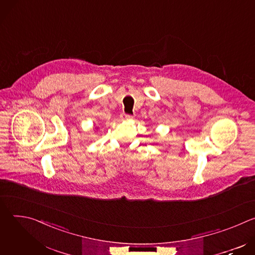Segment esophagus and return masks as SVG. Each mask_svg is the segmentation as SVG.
<instances>
[{
  "mask_svg": "<svg viewBox=\"0 0 255 255\" xmlns=\"http://www.w3.org/2000/svg\"><path fill=\"white\" fill-rule=\"evenodd\" d=\"M121 117H122V119H126V120H129V119H132L133 118V116L132 115H129V114H122L121 115Z\"/></svg>",
  "mask_w": 255,
  "mask_h": 255,
  "instance_id": "obj_1",
  "label": "esophagus"
}]
</instances>
